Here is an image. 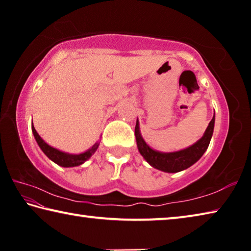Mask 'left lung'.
<instances>
[{
  "mask_svg": "<svg viewBox=\"0 0 251 251\" xmlns=\"http://www.w3.org/2000/svg\"><path fill=\"white\" fill-rule=\"evenodd\" d=\"M214 126L215 115L210 121L209 125H208L205 134L198 142L190 147L186 148V150L174 152L157 151L148 146L146 142L143 139L141 131H139L138 121L136 122L135 136L139 152L151 166L165 173H178L194 165L203 155V152L207 151L212 133H214Z\"/></svg>",
  "mask_w": 251,
  "mask_h": 251,
  "instance_id": "1",
  "label": "left lung"
}]
</instances>
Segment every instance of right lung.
Here are the masks:
<instances>
[{"label": "right lung", "mask_w": 251, "mask_h": 251, "mask_svg": "<svg viewBox=\"0 0 251 251\" xmlns=\"http://www.w3.org/2000/svg\"><path fill=\"white\" fill-rule=\"evenodd\" d=\"M32 131L37 144H39L40 148L43 151L44 154L48 156L50 160H53L55 164H57L62 167L79 166V165L85 163L87 159H90V157L94 154L100 146V143H95L92 148H90V150L86 151L85 152H82V154H78V155H73V154H69V152L58 151L56 148L50 146L49 144H46L43 139L41 138V136L37 134V131L35 130V128H34V126H32Z\"/></svg>", "instance_id": "add662e5"}]
</instances>
